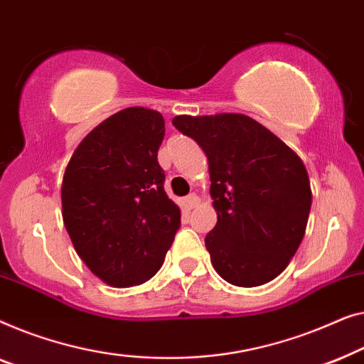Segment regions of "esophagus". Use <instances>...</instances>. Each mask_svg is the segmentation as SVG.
Masks as SVG:
<instances>
[{
    "label": "esophagus",
    "instance_id": "34e87169",
    "mask_svg": "<svg viewBox=\"0 0 364 364\" xmlns=\"http://www.w3.org/2000/svg\"><path fill=\"white\" fill-rule=\"evenodd\" d=\"M198 201H199V198L196 196V194H189V196L183 199V206L186 209H193L198 204Z\"/></svg>",
    "mask_w": 364,
    "mask_h": 364
}]
</instances>
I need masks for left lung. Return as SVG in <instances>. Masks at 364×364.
<instances>
[{"label":"left lung","instance_id":"1","mask_svg":"<svg viewBox=\"0 0 364 364\" xmlns=\"http://www.w3.org/2000/svg\"><path fill=\"white\" fill-rule=\"evenodd\" d=\"M173 125L206 153L218 223L204 239L226 282L257 287L289 265L304 239L311 206L299 155L242 114L178 115Z\"/></svg>","mask_w":364,"mask_h":364}]
</instances>
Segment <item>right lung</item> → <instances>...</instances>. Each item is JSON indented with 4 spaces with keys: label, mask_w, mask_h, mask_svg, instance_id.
I'll return each mask as SVG.
<instances>
[{
    "label": "right lung",
    "mask_w": 364,
    "mask_h": 364,
    "mask_svg": "<svg viewBox=\"0 0 364 364\" xmlns=\"http://www.w3.org/2000/svg\"><path fill=\"white\" fill-rule=\"evenodd\" d=\"M163 136L160 112L130 107L95 127L65 168L64 226L84 264L112 287L151 279L181 226L163 188Z\"/></svg>",
    "instance_id": "right-lung-1"
}]
</instances>
